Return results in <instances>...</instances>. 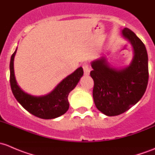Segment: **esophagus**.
Instances as JSON below:
<instances>
[{
    "label": "esophagus",
    "instance_id": "34e87169",
    "mask_svg": "<svg viewBox=\"0 0 155 155\" xmlns=\"http://www.w3.org/2000/svg\"><path fill=\"white\" fill-rule=\"evenodd\" d=\"M83 68H84V74H85V75H89V72H90L91 71V68L90 67H89L88 63H84V64L83 65Z\"/></svg>",
    "mask_w": 155,
    "mask_h": 155
}]
</instances>
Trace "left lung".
I'll use <instances>...</instances> for the list:
<instances>
[{
    "mask_svg": "<svg viewBox=\"0 0 155 155\" xmlns=\"http://www.w3.org/2000/svg\"><path fill=\"white\" fill-rule=\"evenodd\" d=\"M122 35L132 45L134 56L125 68L109 66L104 57L92 62L90 76L94 81L92 91L97 109L108 116L125 113L141 99L149 81L148 54L146 46L133 31L125 28Z\"/></svg>",
    "mask_w": 155,
    "mask_h": 155,
    "instance_id": "8db88e82",
    "label": "left lung"
}]
</instances>
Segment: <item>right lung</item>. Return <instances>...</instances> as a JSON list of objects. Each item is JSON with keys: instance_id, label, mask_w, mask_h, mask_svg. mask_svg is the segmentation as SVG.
I'll return each mask as SVG.
<instances>
[{"instance_id": "1", "label": "right lung", "mask_w": 155, "mask_h": 155, "mask_svg": "<svg viewBox=\"0 0 155 155\" xmlns=\"http://www.w3.org/2000/svg\"><path fill=\"white\" fill-rule=\"evenodd\" d=\"M16 51L17 49L11 57L9 81L12 93L19 104L33 116L41 119H51L66 113L69 107L68 94L76 87L80 78L84 74L82 67H80L72 74L67 76L48 95L33 96L22 91L15 81L13 62Z\"/></svg>"}]
</instances>
